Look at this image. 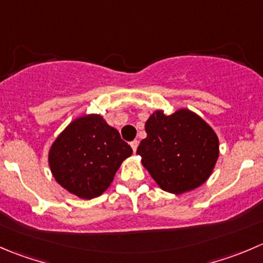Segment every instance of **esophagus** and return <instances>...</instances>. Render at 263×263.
Returning <instances> with one entry per match:
<instances>
[{"label": "esophagus", "mask_w": 263, "mask_h": 263, "mask_svg": "<svg viewBox=\"0 0 263 263\" xmlns=\"http://www.w3.org/2000/svg\"><path fill=\"white\" fill-rule=\"evenodd\" d=\"M137 146H139V141H137V140H134V141L131 142V147H132V150H134V153H136Z\"/></svg>", "instance_id": "34e87169"}]
</instances>
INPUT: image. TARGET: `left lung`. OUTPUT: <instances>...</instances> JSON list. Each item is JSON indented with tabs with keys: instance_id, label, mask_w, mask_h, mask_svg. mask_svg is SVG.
<instances>
[{
	"instance_id": "obj_1",
	"label": "left lung",
	"mask_w": 263,
	"mask_h": 263,
	"mask_svg": "<svg viewBox=\"0 0 263 263\" xmlns=\"http://www.w3.org/2000/svg\"><path fill=\"white\" fill-rule=\"evenodd\" d=\"M147 136L137 154L160 189L172 194L194 190L208 180L220 154L212 127L189 109L171 116L157 110L145 123Z\"/></svg>"
}]
</instances>
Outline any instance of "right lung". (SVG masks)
I'll return each instance as SVG.
<instances>
[{"instance_id": "add662e5", "label": "right lung", "mask_w": 263, "mask_h": 263, "mask_svg": "<svg viewBox=\"0 0 263 263\" xmlns=\"http://www.w3.org/2000/svg\"><path fill=\"white\" fill-rule=\"evenodd\" d=\"M132 149L99 114L74 119L56 137L48 152L52 176L82 199L101 195Z\"/></svg>"}]
</instances>
